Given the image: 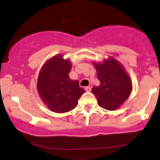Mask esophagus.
<instances>
[{
  "label": "esophagus",
  "mask_w": 160,
  "mask_h": 160,
  "mask_svg": "<svg viewBox=\"0 0 160 160\" xmlns=\"http://www.w3.org/2000/svg\"><path fill=\"white\" fill-rule=\"evenodd\" d=\"M85 91L87 92H90L91 91V87H86L85 88Z\"/></svg>",
  "instance_id": "obj_1"
}]
</instances>
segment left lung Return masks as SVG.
<instances>
[{
    "instance_id": "obj_1",
    "label": "left lung",
    "mask_w": 160,
    "mask_h": 160,
    "mask_svg": "<svg viewBox=\"0 0 160 160\" xmlns=\"http://www.w3.org/2000/svg\"><path fill=\"white\" fill-rule=\"evenodd\" d=\"M99 87L92 92L97 97L99 106L106 110H116L128 98L132 91V82L127 73L116 60L109 58L102 63H96Z\"/></svg>"
}]
</instances>
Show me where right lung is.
Returning <instances> with one entry per match:
<instances>
[{
  "instance_id": "add662e5",
  "label": "right lung",
  "mask_w": 160,
  "mask_h": 160,
  "mask_svg": "<svg viewBox=\"0 0 160 160\" xmlns=\"http://www.w3.org/2000/svg\"><path fill=\"white\" fill-rule=\"evenodd\" d=\"M72 66L62 55L54 56L46 63L39 72L37 89L48 108L57 113L72 110L84 93L78 80L69 77Z\"/></svg>"
}]
</instances>
